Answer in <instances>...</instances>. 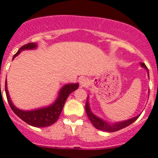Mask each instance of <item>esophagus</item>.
<instances>
[{"label":"esophagus","mask_w":158,"mask_h":158,"mask_svg":"<svg viewBox=\"0 0 158 158\" xmlns=\"http://www.w3.org/2000/svg\"><path fill=\"white\" fill-rule=\"evenodd\" d=\"M79 82H80V85L81 87H85L88 85V79L86 78H81L80 81H79Z\"/></svg>","instance_id":"esophagus-1"}]
</instances>
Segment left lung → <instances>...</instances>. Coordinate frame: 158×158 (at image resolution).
<instances>
[{"label": "left lung", "instance_id": "1", "mask_svg": "<svg viewBox=\"0 0 158 158\" xmlns=\"http://www.w3.org/2000/svg\"><path fill=\"white\" fill-rule=\"evenodd\" d=\"M141 66L142 68H144L146 70L148 71V77H149V73H148V69L146 67L144 64L141 63ZM88 98H87V101L85 103V112H86V114L89 117V121L91 122V123L93 124L96 129H99L100 131H107V132H115V131H119V130H122L125 127H128L131 124H132L134 122H135L136 120L138 119V117H139V115L135 117H133V118H131V119L126 120V121H123V122H115V123H108L105 121H103L101 118L98 117L97 116L92 113L91 110H90V108H89V101H88Z\"/></svg>", "mask_w": 158, "mask_h": 158}]
</instances>
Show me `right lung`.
<instances>
[{"label":"right lung","instance_id":"obj_1","mask_svg":"<svg viewBox=\"0 0 158 158\" xmlns=\"http://www.w3.org/2000/svg\"><path fill=\"white\" fill-rule=\"evenodd\" d=\"M36 47H37L36 43H28L23 45L22 47L18 50V52L14 55L13 59H15L17 55H19V53L23 50H33V49H36ZM78 86H79L78 83L64 85L59 90V96H58L57 99L55 101V103H53L51 105L48 106V107L30 111H23L16 108L13 104V103L11 102L8 89H7V83L6 82L5 88H6V94L9 104L14 113L17 115L20 119H22L23 122H25L30 126H32V127H46L51 126L55 122H57L59 115L63 110L65 101L68 99L69 94L77 89Z\"/></svg>","mask_w":158,"mask_h":158}]
</instances>
